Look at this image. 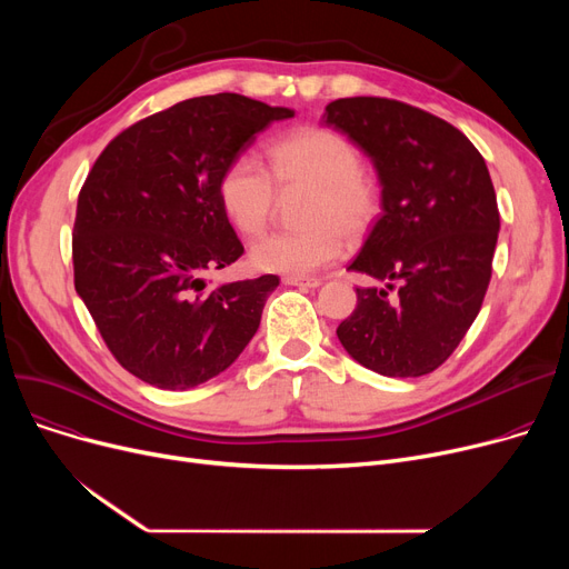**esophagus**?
Segmentation results:
<instances>
[{
	"label": "esophagus",
	"instance_id": "obj_1",
	"mask_svg": "<svg viewBox=\"0 0 569 569\" xmlns=\"http://www.w3.org/2000/svg\"><path fill=\"white\" fill-rule=\"evenodd\" d=\"M286 286H297V288H318L320 279H302V277H283Z\"/></svg>",
	"mask_w": 569,
	"mask_h": 569
}]
</instances>
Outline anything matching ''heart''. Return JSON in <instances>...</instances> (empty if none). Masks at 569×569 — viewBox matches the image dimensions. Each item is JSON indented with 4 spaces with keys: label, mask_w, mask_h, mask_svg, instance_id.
<instances>
[{
    "label": "heart",
    "mask_w": 569,
    "mask_h": 569,
    "mask_svg": "<svg viewBox=\"0 0 569 569\" xmlns=\"http://www.w3.org/2000/svg\"><path fill=\"white\" fill-rule=\"evenodd\" d=\"M269 170L251 154L234 157L221 172L219 200L228 221L247 237L260 234L272 219L279 189H309L300 232L262 237L251 247L258 272L309 277L335 262L343 234H365L380 212L376 179L362 170V157L337 131L297 129L267 147Z\"/></svg>",
    "instance_id": "obj_1"
}]
</instances>
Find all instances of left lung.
Listing matches in <instances>:
<instances>
[{"label":"left lung","instance_id":"8db88e82","mask_svg":"<svg viewBox=\"0 0 569 569\" xmlns=\"http://www.w3.org/2000/svg\"><path fill=\"white\" fill-rule=\"evenodd\" d=\"M322 122L371 159L382 212L348 269L357 288L337 327L355 362L392 378L438 369L482 309L500 214L482 154L445 119L378 97L339 99Z\"/></svg>","mask_w":569,"mask_h":569}]
</instances>
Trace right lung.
<instances>
[{"instance_id": "1", "label": "right lung", "mask_w": 569, "mask_h": 569, "mask_svg": "<svg viewBox=\"0 0 569 569\" xmlns=\"http://www.w3.org/2000/svg\"><path fill=\"white\" fill-rule=\"evenodd\" d=\"M242 94L196 97L119 133L78 196L76 292L136 378L189 390L226 371L258 332L279 277L207 288L244 253L219 200L223 168L290 119Z\"/></svg>"}]
</instances>
